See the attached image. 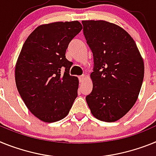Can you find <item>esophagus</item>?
Returning <instances> with one entry per match:
<instances>
[{
	"mask_svg": "<svg viewBox=\"0 0 156 156\" xmlns=\"http://www.w3.org/2000/svg\"><path fill=\"white\" fill-rule=\"evenodd\" d=\"M78 78H79L80 83H82V82H83L84 81H85V79H86V77H85V75H81V76L78 77Z\"/></svg>",
	"mask_w": 156,
	"mask_h": 156,
	"instance_id": "esophagus-1",
	"label": "esophagus"
}]
</instances>
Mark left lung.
Listing matches in <instances>:
<instances>
[{"instance_id": "1", "label": "left lung", "mask_w": 156, "mask_h": 156, "mask_svg": "<svg viewBox=\"0 0 156 156\" xmlns=\"http://www.w3.org/2000/svg\"><path fill=\"white\" fill-rule=\"evenodd\" d=\"M82 25L94 61L93 90L86 102L95 118L115 122L137 100L144 73L143 59L132 37L116 24L85 20Z\"/></svg>"}]
</instances>
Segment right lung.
Wrapping results in <instances>:
<instances>
[{"instance_id":"add662e5","label":"right lung","mask_w":156,"mask_h":156,"mask_svg":"<svg viewBox=\"0 0 156 156\" xmlns=\"http://www.w3.org/2000/svg\"><path fill=\"white\" fill-rule=\"evenodd\" d=\"M82 29L78 21L41 25L23 45L15 70L16 87L30 112L41 121L63 119L78 97V78L69 74L72 63L65 54Z\"/></svg>"}]
</instances>
